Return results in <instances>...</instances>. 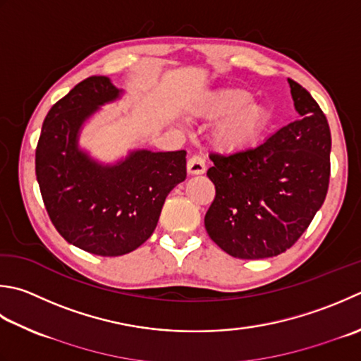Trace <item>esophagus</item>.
I'll return each instance as SVG.
<instances>
[{
	"instance_id": "34e87169",
	"label": "esophagus",
	"mask_w": 361,
	"mask_h": 361,
	"mask_svg": "<svg viewBox=\"0 0 361 361\" xmlns=\"http://www.w3.org/2000/svg\"><path fill=\"white\" fill-rule=\"evenodd\" d=\"M207 171V164H204V159L200 154H194L192 158L188 161V173L189 175H202Z\"/></svg>"
}]
</instances>
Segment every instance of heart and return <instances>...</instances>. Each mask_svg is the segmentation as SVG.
<instances>
[{
  "label": "heart",
  "instance_id": "heart-1",
  "mask_svg": "<svg viewBox=\"0 0 361 361\" xmlns=\"http://www.w3.org/2000/svg\"><path fill=\"white\" fill-rule=\"evenodd\" d=\"M203 116L219 120L213 139L224 152H243L257 145L272 123L264 103L252 100L245 89H221L204 97L199 106Z\"/></svg>",
  "mask_w": 361,
  "mask_h": 361
}]
</instances>
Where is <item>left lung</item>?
I'll return each instance as SVG.
<instances>
[{"label":"left lung","mask_w":361,"mask_h":361,"mask_svg":"<svg viewBox=\"0 0 361 361\" xmlns=\"http://www.w3.org/2000/svg\"><path fill=\"white\" fill-rule=\"evenodd\" d=\"M299 118L263 144L222 157L209 154L216 197L204 228L235 258L277 257L302 236L326 200L331 136L319 104L288 80Z\"/></svg>","instance_id":"obj_1"}]
</instances>
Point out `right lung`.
Returning a JSON list of instances; mask_svg holds the SVG:
<instances>
[{
	"label": "right lung",
	"mask_w": 361,
	"mask_h": 361,
	"mask_svg": "<svg viewBox=\"0 0 361 361\" xmlns=\"http://www.w3.org/2000/svg\"><path fill=\"white\" fill-rule=\"evenodd\" d=\"M122 94L108 76L76 84L49 109L35 148V175L56 230L100 257L142 245L157 228L166 197L186 178L185 150H133L103 164L80 148L82 125Z\"/></svg>",
	"instance_id": "1"
}]
</instances>
